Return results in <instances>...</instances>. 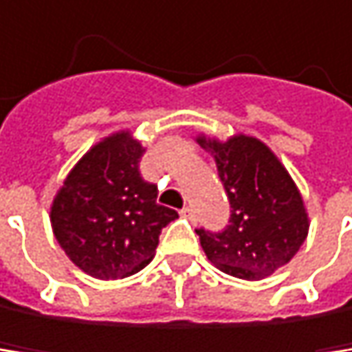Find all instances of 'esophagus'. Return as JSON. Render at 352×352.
<instances>
[{"instance_id":"34e87169","label":"esophagus","mask_w":352,"mask_h":352,"mask_svg":"<svg viewBox=\"0 0 352 352\" xmlns=\"http://www.w3.org/2000/svg\"><path fill=\"white\" fill-rule=\"evenodd\" d=\"M182 215L188 217V219H194V209H192V207H184V209H182Z\"/></svg>"}]
</instances>
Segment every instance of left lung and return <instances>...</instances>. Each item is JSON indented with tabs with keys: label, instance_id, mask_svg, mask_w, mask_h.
<instances>
[{
	"label": "left lung",
	"instance_id": "1",
	"mask_svg": "<svg viewBox=\"0 0 352 352\" xmlns=\"http://www.w3.org/2000/svg\"><path fill=\"white\" fill-rule=\"evenodd\" d=\"M223 184L230 219L219 232L198 228L207 258L226 274L260 280L287 264L308 234L302 196L268 147L245 135L226 143L198 137Z\"/></svg>",
	"mask_w": 352,
	"mask_h": 352
}]
</instances>
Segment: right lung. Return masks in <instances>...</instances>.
Masks as SVG:
<instances>
[{
	"label": "right lung",
	"mask_w": 352,
	"mask_h": 352,
	"mask_svg": "<svg viewBox=\"0 0 352 352\" xmlns=\"http://www.w3.org/2000/svg\"><path fill=\"white\" fill-rule=\"evenodd\" d=\"M141 143L118 133L76 164L58 190L50 221L69 260L94 278H124L152 262L162 228L177 211L156 202L141 177Z\"/></svg>",
	"instance_id": "add662e5"
}]
</instances>
